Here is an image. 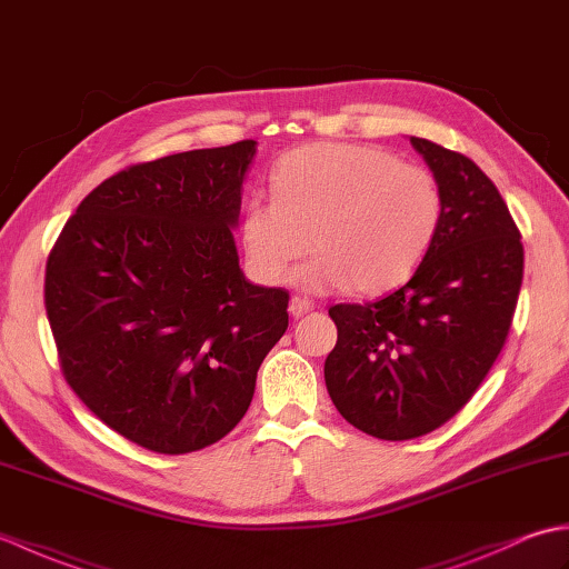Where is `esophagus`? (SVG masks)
Here are the masks:
<instances>
[{
	"label": "esophagus",
	"mask_w": 569,
	"mask_h": 569,
	"mask_svg": "<svg viewBox=\"0 0 569 569\" xmlns=\"http://www.w3.org/2000/svg\"><path fill=\"white\" fill-rule=\"evenodd\" d=\"M312 308H316V303H312L310 298H303V296H293L291 303H288V312H291L293 318L306 316V312H310Z\"/></svg>",
	"instance_id": "esophagus-1"
}]
</instances>
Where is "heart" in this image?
<instances>
[{"mask_svg":"<svg viewBox=\"0 0 569 569\" xmlns=\"http://www.w3.org/2000/svg\"><path fill=\"white\" fill-rule=\"evenodd\" d=\"M273 198L253 196L241 214V244L253 278L286 281L298 271L308 291L349 286L381 296L408 281L445 217L438 178L365 143H308L278 161Z\"/></svg>","mask_w":569,"mask_h":569,"instance_id":"obj_1","label":"heart"}]
</instances>
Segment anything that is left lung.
Returning a JSON list of instances; mask_svg holds the SVG:
<instances>
[{
	"label": "left lung",
	"mask_w": 569,
	"mask_h": 569,
	"mask_svg": "<svg viewBox=\"0 0 569 569\" xmlns=\"http://www.w3.org/2000/svg\"><path fill=\"white\" fill-rule=\"evenodd\" d=\"M438 178L445 217L413 278L373 303L330 308L337 345L325 383L347 422L413 440L462 410L509 337L523 281L513 217L467 156L410 137Z\"/></svg>",
	"instance_id": "1"
}]
</instances>
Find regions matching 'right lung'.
<instances>
[{
	"label": "right lung",
	"instance_id": "right-lung-1",
	"mask_svg": "<svg viewBox=\"0 0 569 569\" xmlns=\"http://www.w3.org/2000/svg\"><path fill=\"white\" fill-rule=\"evenodd\" d=\"M253 153L244 139L129 166L48 253L46 316L68 386L151 452L222 440L288 328V291L249 283L234 247Z\"/></svg>",
	"mask_w": 569,
	"mask_h": 569
}]
</instances>
